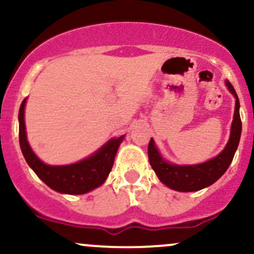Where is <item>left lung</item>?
I'll return each mask as SVG.
<instances>
[{
    "label": "left lung",
    "mask_w": 254,
    "mask_h": 254,
    "mask_svg": "<svg viewBox=\"0 0 254 254\" xmlns=\"http://www.w3.org/2000/svg\"><path fill=\"white\" fill-rule=\"evenodd\" d=\"M226 86L228 87L229 92L235 98L234 119H233L232 127H230L228 143L216 157L199 165H173L166 161L161 156L154 143V139L150 138L149 145H148V157H149L151 167L155 171L156 176L161 180V183H164L172 190L192 192L208 188L220 179L224 172L228 170L229 165L232 164L241 136V119L240 113H239L240 103H239V98L234 87L228 80H226Z\"/></svg>",
    "instance_id": "8db88e82"
}]
</instances>
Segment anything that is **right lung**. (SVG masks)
<instances>
[{
    "mask_svg": "<svg viewBox=\"0 0 254 254\" xmlns=\"http://www.w3.org/2000/svg\"><path fill=\"white\" fill-rule=\"evenodd\" d=\"M25 105L22 101L19 110V141L25 160L34 173L52 190L68 194H83L103 185L112 170L119 144L124 136L112 138L103 145L92 156L78 161L76 164L65 166H50L39 160L26 137Z\"/></svg>",
    "mask_w": 254,
    "mask_h": 254,
    "instance_id": "obj_1",
    "label": "right lung"
}]
</instances>
